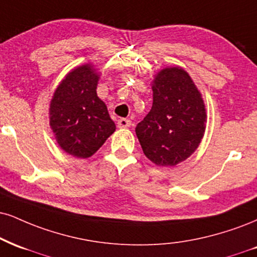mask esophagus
Masks as SVG:
<instances>
[{
  "label": "esophagus",
  "mask_w": 257,
  "mask_h": 257,
  "mask_svg": "<svg viewBox=\"0 0 257 257\" xmlns=\"http://www.w3.org/2000/svg\"><path fill=\"white\" fill-rule=\"evenodd\" d=\"M117 125L118 128H129L132 125V120L128 118H119L117 120Z\"/></svg>",
  "instance_id": "obj_1"
}]
</instances>
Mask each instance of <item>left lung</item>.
Returning a JSON list of instances; mask_svg holds the SVG:
<instances>
[{
  "label": "left lung",
  "mask_w": 257,
  "mask_h": 257,
  "mask_svg": "<svg viewBox=\"0 0 257 257\" xmlns=\"http://www.w3.org/2000/svg\"><path fill=\"white\" fill-rule=\"evenodd\" d=\"M152 89V109L135 132L151 162L175 166L195 152L203 138L205 104L189 74L179 67L160 70Z\"/></svg>",
  "instance_id": "left-lung-1"
}]
</instances>
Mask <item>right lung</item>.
Here are the masks:
<instances>
[{
    "label": "right lung",
    "mask_w": 257,
    "mask_h": 257,
    "mask_svg": "<svg viewBox=\"0 0 257 257\" xmlns=\"http://www.w3.org/2000/svg\"><path fill=\"white\" fill-rule=\"evenodd\" d=\"M99 75L91 64L72 70L50 104V125L57 144L76 158H88L115 132L107 107L97 95Z\"/></svg>",
    "instance_id": "add662e5"
}]
</instances>
